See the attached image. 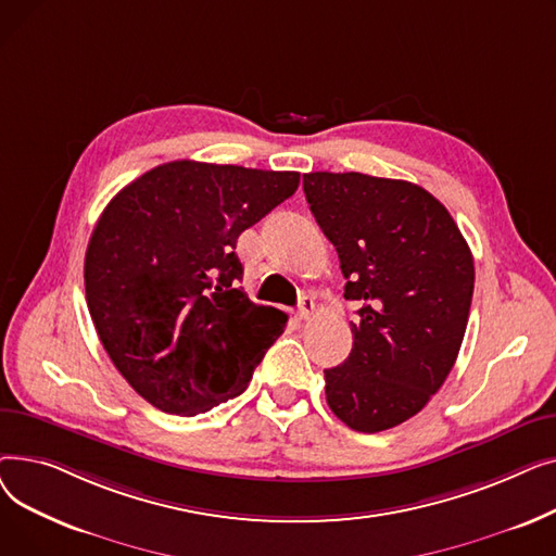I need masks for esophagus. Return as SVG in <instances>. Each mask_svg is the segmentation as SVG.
<instances>
[{"label":"esophagus","mask_w":556,"mask_h":556,"mask_svg":"<svg viewBox=\"0 0 556 556\" xmlns=\"http://www.w3.org/2000/svg\"><path fill=\"white\" fill-rule=\"evenodd\" d=\"M315 315V300L311 295H304L302 302H300V311H298V317L300 319H311Z\"/></svg>","instance_id":"1"}]
</instances>
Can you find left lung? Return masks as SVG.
I'll list each match as a JSON object with an SVG mask.
<instances>
[{"instance_id":"obj_1","label":"left lung","mask_w":556,"mask_h":556,"mask_svg":"<svg viewBox=\"0 0 556 556\" xmlns=\"http://www.w3.org/2000/svg\"><path fill=\"white\" fill-rule=\"evenodd\" d=\"M311 212L361 302L349 358L325 369L327 403L358 432L415 417L451 374L469 323L473 254L419 185L365 173L304 175Z\"/></svg>"}]
</instances>
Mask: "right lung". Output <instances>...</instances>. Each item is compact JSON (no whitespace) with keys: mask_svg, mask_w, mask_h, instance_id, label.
<instances>
[{"mask_svg":"<svg viewBox=\"0 0 556 556\" xmlns=\"http://www.w3.org/2000/svg\"><path fill=\"white\" fill-rule=\"evenodd\" d=\"M300 187L295 170L178 160L103 210L85 252V298L114 367L157 410L207 413L239 396L286 313L239 288L241 231Z\"/></svg>","mask_w":556,"mask_h":556,"instance_id":"right-lung-1","label":"right lung"}]
</instances>
